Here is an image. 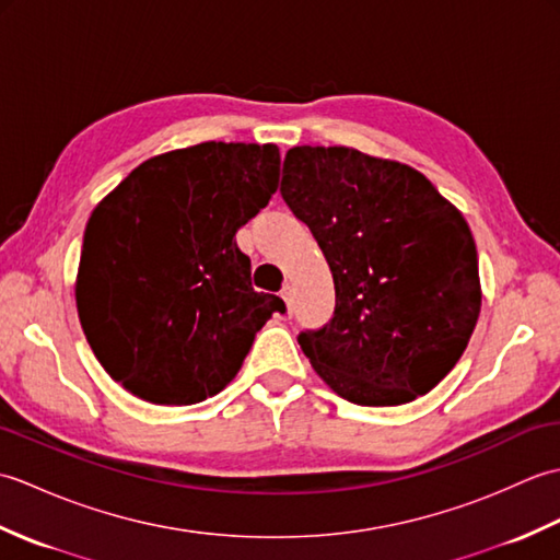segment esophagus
I'll list each match as a JSON object with an SVG mask.
<instances>
[{
	"label": "esophagus",
	"mask_w": 560,
	"mask_h": 560,
	"mask_svg": "<svg viewBox=\"0 0 560 560\" xmlns=\"http://www.w3.org/2000/svg\"><path fill=\"white\" fill-rule=\"evenodd\" d=\"M281 299H283V303H287V307H289V315H293V289L289 287V283L281 289Z\"/></svg>",
	"instance_id": "1"
}]
</instances>
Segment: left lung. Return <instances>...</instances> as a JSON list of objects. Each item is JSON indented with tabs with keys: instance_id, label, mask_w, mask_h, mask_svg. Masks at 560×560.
Wrapping results in <instances>:
<instances>
[{
	"instance_id": "1",
	"label": "left lung",
	"mask_w": 560,
	"mask_h": 560,
	"mask_svg": "<svg viewBox=\"0 0 560 560\" xmlns=\"http://www.w3.org/2000/svg\"><path fill=\"white\" fill-rule=\"evenodd\" d=\"M281 197L311 229L335 279V315L299 335L315 373L361 407L431 392L481 311L467 221L409 165L349 147H293Z\"/></svg>"
}]
</instances>
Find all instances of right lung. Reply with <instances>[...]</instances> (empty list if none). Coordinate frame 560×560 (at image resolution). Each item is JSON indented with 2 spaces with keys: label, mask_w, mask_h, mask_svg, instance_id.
<instances>
[{
  "label": "right lung",
  "mask_w": 560,
  "mask_h": 560,
  "mask_svg": "<svg viewBox=\"0 0 560 560\" xmlns=\"http://www.w3.org/2000/svg\"><path fill=\"white\" fill-rule=\"evenodd\" d=\"M273 144H205L149 159L93 209L77 307L108 375L153 404H197L241 371L279 295L249 283L235 233L279 185Z\"/></svg>",
  "instance_id": "add662e5"
}]
</instances>
